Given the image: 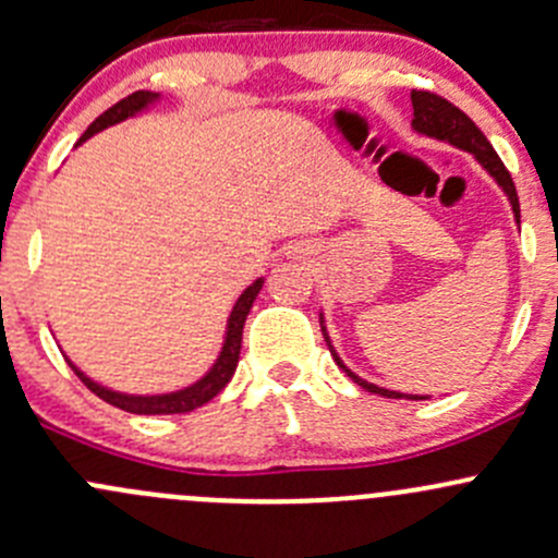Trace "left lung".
Instances as JSON below:
<instances>
[{
    "instance_id": "8db88e82",
    "label": "left lung",
    "mask_w": 558,
    "mask_h": 558,
    "mask_svg": "<svg viewBox=\"0 0 558 558\" xmlns=\"http://www.w3.org/2000/svg\"><path fill=\"white\" fill-rule=\"evenodd\" d=\"M412 107H414V120H412L414 131L422 133V136H430V138H438V141H449V144H454L457 149L471 151V155L476 157L481 166L486 168V173H489L492 179H495L497 184L502 186V192H506L508 201H511L515 225H519V221H521L519 195H515V186H513L511 173H508V168L502 166V160H500V157H497V151L492 149V144H489V141H486L484 133L478 131L476 122H473L471 117L465 114V111L457 109L454 104H449L447 98L436 96V93H430V90H412ZM320 324H324V320H320ZM324 339H326L328 350H331L333 361H337V366L344 368V374H348V377L353 379V383L361 385L363 390L377 392V396H385V398H414V401H422L420 396H403V392L385 390V387H377V385L366 383V379H361V377H357V374H353L348 366H344L342 357H339L337 350H333V344L328 342L326 326H324Z\"/></svg>"
}]
</instances>
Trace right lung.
<instances>
[{
  "label": "right lung",
  "mask_w": 558,
  "mask_h": 558,
  "mask_svg": "<svg viewBox=\"0 0 558 558\" xmlns=\"http://www.w3.org/2000/svg\"><path fill=\"white\" fill-rule=\"evenodd\" d=\"M155 101H160V93H149V90L131 93V96L122 98V101H117L114 107L104 111V114L98 117V120L93 122V125L87 128L85 133H82L77 146L82 144V141L96 136V133L104 131V128L117 125V122H122V120H128V117L138 114V111L151 107ZM262 286H264V278L254 280V283H251L248 289L240 294V299L234 302V307L230 313V320H227L225 348H221L219 357H216V363L210 366V372L205 374V377L197 379L195 385L184 387V390L162 392V396H128V392H117V390H109V387L93 383V379L87 377V374H82L72 361H69V366H72L74 374H77L82 383L87 385V390H93L98 398H101V401H107V403H111V407L122 409V412H131V414H186V412H192V409L203 407V403H208L210 398L219 396V392L227 387V383L232 379L234 368H238L240 342H243L245 318H248L251 307H254V299L259 296Z\"/></svg>",
  "instance_id": "obj_1"
}]
</instances>
